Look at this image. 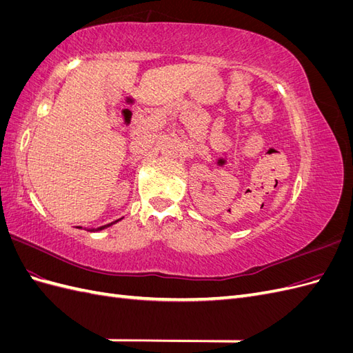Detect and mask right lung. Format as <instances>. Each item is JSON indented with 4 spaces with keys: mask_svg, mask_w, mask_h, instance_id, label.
Here are the masks:
<instances>
[{
    "mask_svg": "<svg viewBox=\"0 0 353 353\" xmlns=\"http://www.w3.org/2000/svg\"><path fill=\"white\" fill-rule=\"evenodd\" d=\"M122 219V218H121ZM121 219H116V221H113V222H110V223H108V225H101V227H97V228H87L88 231H91V232H97V231H101V230H105V228H109V227H112L113 223H116V222H119ZM81 228V227H79Z\"/></svg>",
    "mask_w": 353,
    "mask_h": 353,
    "instance_id": "1",
    "label": "right lung"
}]
</instances>
